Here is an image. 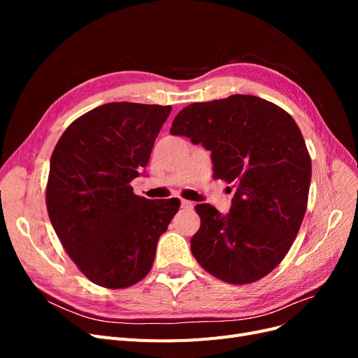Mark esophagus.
I'll return each mask as SVG.
<instances>
[{
    "label": "esophagus",
    "instance_id": "obj_1",
    "mask_svg": "<svg viewBox=\"0 0 358 358\" xmlns=\"http://www.w3.org/2000/svg\"><path fill=\"white\" fill-rule=\"evenodd\" d=\"M180 204L183 209H192L194 208V203L189 201V200H180Z\"/></svg>",
    "mask_w": 358,
    "mask_h": 358
}]
</instances>
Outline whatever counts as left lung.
Here are the masks:
<instances>
[{"instance_id": "8db88e82", "label": "left lung", "mask_w": 358, "mask_h": 358, "mask_svg": "<svg viewBox=\"0 0 358 358\" xmlns=\"http://www.w3.org/2000/svg\"><path fill=\"white\" fill-rule=\"evenodd\" d=\"M170 133L210 150L213 178L236 188L230 213L196 206L194 258L227 284L268 275L289 251L308 206L312 164L294 119L259 96L236 94L187 106Z\"/></svg>"}]
</instances>
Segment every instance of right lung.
Returning <instances> with one entry per match:
<instances>
[{"label":"right lung","mask_w":358,"mask_h":358,"mask_svg":"<svg viewBox=\"0 0 358 358\" xmlns=\"http://www.w3.org/2000/svg\"><path fill=\"white\" fill-rule=\"evenodd\" d=\"M171 106L107 103L59 137L46 187L49 220L69 257L94 284L127 288L152 268L179 199L148 200L129 185L148 166Z\"/></svg>","instance_id":"1"}]
</instances>
